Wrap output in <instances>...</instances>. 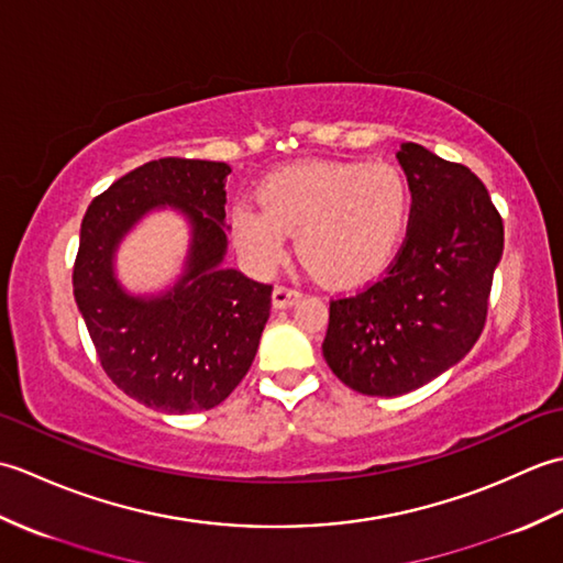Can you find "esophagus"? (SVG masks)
Instances as JSON below:
<instances>
[{
  "mask_svg": "<svg viewBox=\"0 0 563 563\" xmlns=\"http://www.w3.org/2000/svg\"><path fill=\"white\" fill-rule=\"evenodd\" d=\"M297 300H300V292H297V290L285 288V285H275V288H273V307L275 309H288Z\"/></svg>",
  "mask_w": 563,
  "mask_h": 563,
  "instance_id": "1",
  "label": "esophagus"
}]
</instances>
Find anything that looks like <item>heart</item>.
<instances>
[{"label": "heart", "instance_id": "b5f03b06", "mask_svg": "<svg viewBox=\"0 0 563 563\" xmlns=\"http://www.w3.org/2000/svg\"><path fill=\"white\" fill-rule=\"evenodd\" d=\"M258 206L234 208L236 249L258 273L278 266L288 234L309 268L333 288H355L385 271L404 242L411 188L397 166L302 162L268 174Z\"/></svg>", "mask_w": 563, "mask_h": 563}]
</instances>
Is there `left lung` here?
Masks as SVG:
<instances>
[{"mask_svg": "<svg viewBox=\"0 0 563 563\" xmlns=\"http://www.w3.org/2000/svg\"><path fill=\"white\" fill-rule=\"evenodd\" d=\"M411 227L385 278L333 300L327 365L367 397H401L448 373L482 336L504 222L466 166L404 142Z\"/></svg>", "mask_w": 563, "mask_h": 563, "instance_id": "8db88e82", "label": "left lung"}]
</instances>
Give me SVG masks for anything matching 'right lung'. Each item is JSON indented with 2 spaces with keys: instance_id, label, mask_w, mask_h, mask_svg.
I'll use <instances>...</instances> for the list:
<instances>
[{
  "instance_id": "1",
  "label": "right lung",
  "mask_w": 563,
  "mask_h": 563,
  "mask_svg": "<svg viewBox=\"0 0 563 563\" xmlns=\"http://www.w3.org/2000/svg\"><path fill=\"white\" fill-rule=\"evenodd\" d=\"M224 162L154 159L91 200L71 273L75 300L118 389L162 413L222 404L254 363L271 317V285L227 268ZM189 224L183 273L159 294H130L117 278L122 239L152 211Z\"/></svg>"
}]
</instances>
